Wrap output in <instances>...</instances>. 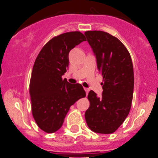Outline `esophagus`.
Instances as JSON below:
<instances>
[{
    "instance_id": "1",
    "label": "esophagus",
    "mask_w": 158,
    "mask_h": 158,
    "mask_svg": "<svg viewBox=\"0 0 158 158\" xmlns=\"http://www.w3.org/2000/svg\"><path fill=\"white\" fill-rule=\"evenodd\" d=\"M85 93H86V95H88V93H89V89H87V88H85Z\"/></svg>"
}]
</instances>
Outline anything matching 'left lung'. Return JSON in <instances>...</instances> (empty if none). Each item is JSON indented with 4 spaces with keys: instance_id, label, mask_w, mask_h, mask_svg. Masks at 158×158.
I'll use <instances>...</instances> for the list:
<instances>
[{
    "instance_id": "1",
    "label": "left lung",
    "mask_w": 158,
    "mask_h": 158,
    "mask_svg": "<svg viewBox=\"0 0 158 158\" xmlns=\"http://www.w3.org/2000/svg\"><path fill=\"white\" fill-rule=\"evenodd\" d=\"M103 76V93L91 90L85 117L89 129L99 134L114 133L127 117L134 92V69L129 51L120 40L102 31L85 32Z\"/></svg>"
}]
</instances>
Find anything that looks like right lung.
Returning a JSON list of instances; mask_svg holds the SVG:
<instances>
[{"label": "right lung", "instance_id": "obj_1", "mask_svg": "<svg viewBox=\"0 0 158 158\" xmlns=\"http://www.w3.org/2000/svg\"><path fill=\"white\" fill-rule=\"evenodd\" d=\"M81 32L70 31L52 38L35 61L29 85L32 115L47 133L61 128L71 105L85 96L81 84L71 85L62 75L69 65V53L85 41Z\"/></svg>", "mask_w": 158, "mask_h": 158}]
</instances>
